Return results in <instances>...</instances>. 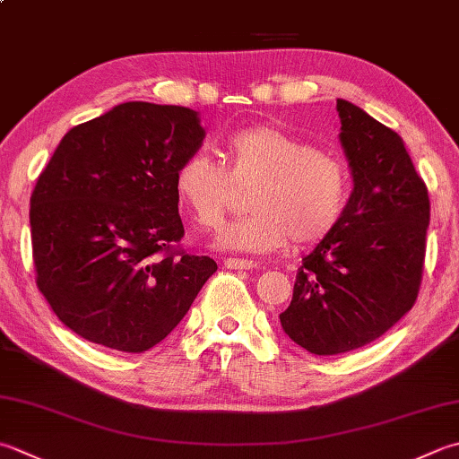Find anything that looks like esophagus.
I'll return each instance as SVG.
<instances>
[{
    "mask_svg": "<svg viewBox=\"0 0 459 459\" xmlns=\"http://www.w3.org/2000/svg\"><path fill=\"white\" fill-rule=\"evenodd\" d=\"M256 263L248 258H224V268H230V271H253Z\"/></svg>",
    "mask_w": 459,
    "mask_h": 459,
    "instance_id": "34e87169",
    "label": "esophagus"
}]
</instances>
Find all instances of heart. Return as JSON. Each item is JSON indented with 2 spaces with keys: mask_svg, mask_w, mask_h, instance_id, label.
Wrapping results in <instances>:
<instances>
[{
  "mask_svg": "<svg viewBox=\"0 0 459 459\" xmlns=\"http://www.w3.org/2000/svg\"><path fill=\"white\" fill-rule=\"evenodd\" d=\"M227 170L204 152H191L175 170V193L201 227L214 229L235 203V188H250L248 217L222 229L217 247L271 253L326 238L344 217L350 181L344 163L273 125L232 133Z\"/></svg>",
  "mask_w": 459,
  "mask_h": 459,
  "instance_id": "heart-1",
  "label": "heart"
}]
</instances>
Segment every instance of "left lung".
Wrapping results in <instances>:
<instances>
[{
	"mask_svg": "<svg viewBox=\"0 0 459 459\" xmlns=\"http://www.w3.org/2000/svg\"><path fill=\"white\" fill-rule=\"evenodd\" d=\"M336 111L354 188L338 227L302 258L281 314L292 342L316 356L370 344L414 307L429 224L428 188L400 134L344 99Z\"/></svg>",
	"mask_w": 459,
	"mask_h": 459,
	"instance_id": "left-lung-1",
	"label": "left lung"
}]
</instances>
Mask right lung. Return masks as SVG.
<instances>
[{
	"label": "right lung",
	"instance_id": "add662e5",
	"mask_svg": "<svg viewBox=\"0 0 459 459\" xmlns=\"http://www.w3.org/2000/svg\"><path fill=\"white\" fill-rule=\"evenodd\" d=\"M203 139L188 107L129 101L71 129L41 170L30 209L38 289L81 338L145 352L217 273L175 248V170Z\"/></svg>",
	"mask_w": 459,
	"mask_h": 459
}]
</instances>
